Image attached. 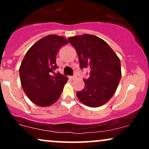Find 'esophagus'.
<instances>
[{
  "label": "esophagus",
  "instance_id": "34e87169",
  "mask_svg": "<svg viewBox=\"0 0 149 149\" xmlns=\"http://www.w3.org/2000/svg\"><path fill=\"white\" fill-rule=\"evenodd\" d=\"M76 78V75H75V76H70V77H69V78H70V79H71V80L75 79V78Z\"/></svg>",
  "mask_w": 149,
  "mask_h": 149
}]
</instances>
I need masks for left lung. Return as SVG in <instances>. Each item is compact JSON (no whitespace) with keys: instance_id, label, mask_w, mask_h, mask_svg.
<instances>
[{"instance_id":"1","label":"left lung","mask_w":149,"mask_h":149,"mask_svg":"<svg viewBox=\"0 0 149 149\" xmlns=\"http://www.w3.org/2000/svg\"><path fill=\"white\" fill-rule=\"evenodd\" d=\"M76 49L80 67L89 68L85 88L77 92L78 100L90 107H99L113 96L121 78L120 61L107 42L90 34L68 38Z\"/></svg>"}]
</instances>
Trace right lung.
I'll use <instances>...</instances> for the list:
<instances>
[{
    "mask_svg": "<svg viewBox=\"0 0 149 149\" xmlns=\"http://www.w3.org/2000/svg\"><path fill=\"white\" fill-rule=\"evenodd\" d=\"M68 40L60 36L48 35L38 40L25 54L19 67L21 85L26 95L41 107L55 103L68 80L60 73H52L57 68L56 56Z\"/></svg>",
    "mask_w": 149,
    "mask_h": 149,
    "instance_id": "1",
    "label": "right lung"
}]
</instances>
